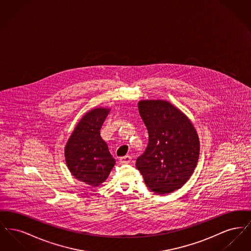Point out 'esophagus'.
<instances>
[{"instance_id":"34e87169","label":"esophagus","mask_w":251,"mask_h":251,"mask_svg":"<svg viewBox=\"0 0 251 251\" xmlns=\"http://www.w3.org/2000/svg\"><path fill=\"white\" fill-rule=\"evenodd\" d=\"M131 156L126 155L123 156V157H120V162L121 164H128L131 162Z\"/></svg>"}]
</instances>
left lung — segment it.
I'll return each instance as SVG.
<instances>
[{
    "instance_id": "8db88e82",
    "label": "left lung",
    "mask_w": 251,
    "mask_h": 251,
    "mask_svg": "<svg viewBox=\"0 0 251 251\" xmlns=\"http://www.w3.org/2000/svg\"><path fill=\"white\" fill-rule=\"evenodd\" d=\"M138 111L149 143L135 166L151 191H175L189 179L198 164V133L188 118L166 100H140Z\"/></svg>"
}]
</instances>
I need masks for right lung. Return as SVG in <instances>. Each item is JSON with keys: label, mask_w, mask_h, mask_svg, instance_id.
Returning a JSON list of instances; mask_svg holds the SVG:
<instances>
[{"label": "right lung", "mask_w": 251, "mask_h": 251, "mask_svg": "<svg viewBox=\"0 0 251 251\" xmlns=\"http://www.w3.org/2000/svg\"><path fill=\"white\" fill-rule=\"evenodd\" d=\"M109 109L96 108L86 113L72 133L65 149L67 166L72 175L91 186L107 179L115 159L100 131Z\"/></svg>", "instance_id": "1"}]
</instances>
